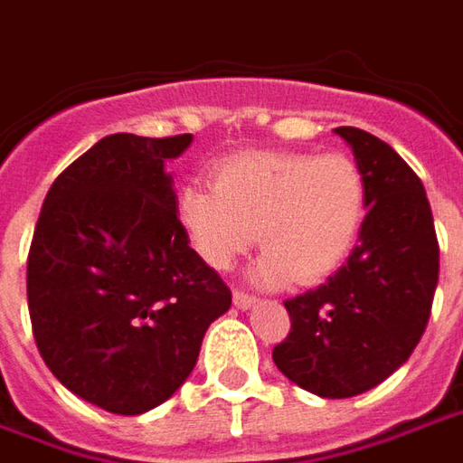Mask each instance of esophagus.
Segmentation results:
<instances>
[{"label":"esophagus","mask_w":463,"mask_h":463,"mask_svg":"<svg viewBox=\"0 0 463 463\" xmlns=\"http://www.w3.org/2000/svg\"><path fill=\"white\" fill-rule=\"evenodd\" d=\"M232 302H235V307H238V310H248V307H252V305H255V298H252V295H248V292L235 290L232 292Z\"/></svg>","instance_id":"1"}]
</instances>
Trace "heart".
<instances>
[{
  "label": "heart",
  "instance_id": "1",
  "mask_svg": "<svg viewBox=\"0 0 463 463\" xmlns=\"http://www.w3.org/2000/svg\"><path fill=\"white\" fill-rule=\"evenodd\" d=\"M178 221L205 265L228 270L260 235L262 285H315L347 260L367 213V181L345 153L242 151L185 183Z\"/></svg>",
  "mask_w": 463,
  "mask_h": 463
}]
</instances>
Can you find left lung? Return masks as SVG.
<instances>
[{"instance_id":"left-lung-1","label":"left lung","mask_w":463,"mask_h":463,"mask_svg":"<svg viewBox=\"0 0 463 463\" xmlns=\"http://www.w3.org/2000/svg\"><path fill=\"white\" fill-rule=\"evenodd\" d=\"M367 181L354 250L330 280L285 300L290 335L272 359L298 387L357 397L397 372L427 330L439 282V242L427 191L389 143L340 126Z\"/></svg>"}]
</instances>
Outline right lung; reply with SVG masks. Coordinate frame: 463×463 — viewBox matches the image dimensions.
I'll return each mask as SVG.
<instances>
[{
	"label": "right lung",
	"instance_id": "1",
	"mask_svg": "<svg viewBox=\"0 0 463 463\" xmlns=\"http://www.w3.org/2000/svg\"><path fill=\"white\" fill-rule=\"evenodd\" d=\"M191 133H114L49 188L26 260L36 347L61 384L111 414H143L188 379L231 307L175 215L165 163Z\"/></svg>",
	"mask_w": 463,
	"mask_h": 463
}]
</instances>
